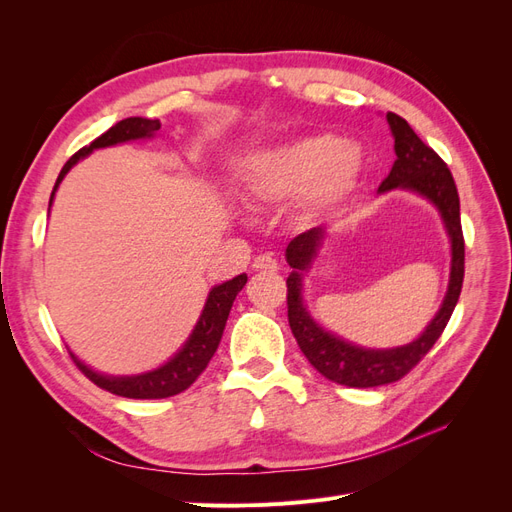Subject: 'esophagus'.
<instances>
[{
  "label": "esophagus",
  "mask_w": 512,
  "mask_h": 512,
  "mask_svg": "<svg viewBox=\"0 0 512 512\" xmlns=\"http://www.w3.org/2000/svg\"><path fill=\"white\" fill-rule=\"evenodd\" d=\"M277 267H280V265H277V260L273 256H269V254L258 256L254 260V265H252L254 271H277Z\"/></svg>",
  "instance_id": "esophagus-1"
}]
</instances>
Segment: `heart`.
Segmentation results:
<instances>
[{
  "label": "heart",
  "mask_w": 512,
  "mask_h": 512,
  "mask_svg": "<svg viewBox=\"0 0 512 512\" xmlns=\"http://www.w3.org/2000/svg\"><path fill=\"white\" fill-rule=\"evenodd\" d=\"M363 168V147L352 138L301 136L256 151L245 164L243 192L252 205H280L294 198L303 218L316 220L356 190Z\"/></svg>",
  "instance_id": "1"
}]
</instances>
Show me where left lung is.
I'll return each instance as SVG.
<instances>
[{
  "label": "left lung",
  "mask_w": 512,
  "mask_h": 512,
  "mask_svg": "<svg viewBox=\"0 0 512 512\" xmlns=\"http://www.w3.org/2000/svg\"><path fill=\"white\" fill-rule=\"evenodd\" d=\"M391 134L395 138L393 168L378 192L404 190L427 198L438 209L444 230L451 241V275L438 314L427 324L414 342L397 348H363L346 342L314 320L303 301V275L312 269L327 237V226H316L294 237L286 247V260L292 269L288 275V322L294 339L320 374L337 384L352 389H371L404 378L438 342L446 322L451 320L463 284V232L459 218V194L451 170L436 151L427 147L410 123L395 113H386Z\"/></svg>",
  "instance_id": "1"
}]
</instances>
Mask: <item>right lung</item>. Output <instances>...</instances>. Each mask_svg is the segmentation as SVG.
<instances>
[{"mask_svg":"<svg viewBox=\"0 0 512 512\" xmlns=\"http://www.w3.org/2000/svg\"><path fill=\"white\" fill-rule=\"evenodd\" d=\"M160 126H162L160 119H147V117L121 119L111 130H106L102 136H98L94 143L83 147L81 151H76L74 156L64 164V168H61V173L55 181V188L51 192L49 209L53 205V198H55L59 183L64 181V177L70 173V168L74 164H79L83 158H87L91 151L113 147L119 143H128V141H143V138H153L160 130ZM245 282H247V275L241 273L224 284L213 286L207 294L203 312H200V318L194 324L190 337L185 339V344L173 356H170L164 365L151 369V371H145V374L106 376V374H100V371H96V369H91L89 365H85L72 350H70V356L74 359L76 367H79L91 382L98 384L100 389L113 393V395H119V397L164 399V397H173L177 393H183L190 384H194V380L200 374H203L205 367L211 361V356L215 354V350H218L224 327H226V320L230 314V307H232V303H235L237 294L243 290Z\"/></svg>","mask_w":512,"mask_h":512,"instance_id":"obj_1","label":"right lung"}]
</instances>
